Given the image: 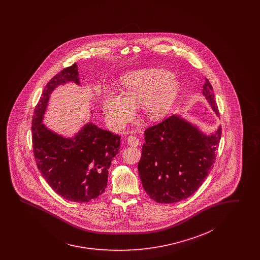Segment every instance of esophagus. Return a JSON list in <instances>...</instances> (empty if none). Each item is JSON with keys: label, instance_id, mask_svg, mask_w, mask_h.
<instances>
[{"label": "esophagus", "instance_id": "34e87169", "mask_svg": "<svg viewBox=\"0 0 260 260\" xmlns=\"http://www.w3.org/2000/svg\"><path fill=\"white\" fill-rule=\"evenodd\" d=\"M126 142H127V144H128L129 146H133V147H137V146L140 144L139 139H138L136 136H134V135L127 136Z\"/></svg>", "mask_w": 260, "mask_h": 260}]
</instances>
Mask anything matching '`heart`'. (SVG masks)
I'll return each mask as SVG.
<instances>
[{
    "instance_id": "1",
    "label": "heart",
    "mask_w": 260,
    "mask_h": 260,
    "mask_svg": "<svg viewBox=\"0 0 260 260\" xmlns=\"http://www.w3.org/2000/svg\"><path fill=\"white\" fill-rule=\"evenodd\" d=\"M171 71L147 69L127 73L123 78L124 92L105 90L103 110L110 124L124 127L134 118L136 107L143 105L145 115L151 121L164 116L180 90V83Z\"/></svg>"
}]
</instances>
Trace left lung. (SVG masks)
<instances>
[{
  "label": "left lung",
  "mask_w": 260,
  "mask_h": 260,
  "mask_svg": "<svg viewBox=\"0 0 260 260\" xmlns=\"http://www.w3.org/2000/svg\"><path fill=\"white\" fill-rule=\"evenodd\" d=\"M202 93L218 116L213 87L207 78ZM220 138L221 126L206 135L176 114L148 127L138 172L149 197L170 204L192 196L213 169Z\"/></svg>",
  "instance_id": "obj_1"
}]
</instances>
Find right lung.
Masks as SVG:
<instances>
[{
	"mask_svg": "<svg viewBox=\"0 0 260 260\" xmlns=\"http://www.w3.org/2000/svg\"><path fill=\"white\" fill-rule=\"evenodd\" d=\"M70 82L80 85L76 63L56 74L44 88L32 119V146L41 174L56 193L84 203L98 198L107 188L121 136L87 123L78 134L67 138L42 124L51 92Z\"/></svg>",
	"mask_w": 260,
	"mask_h": 260,
	"instance_id": "1",
	"label": "right lung"
}]
</instances>
